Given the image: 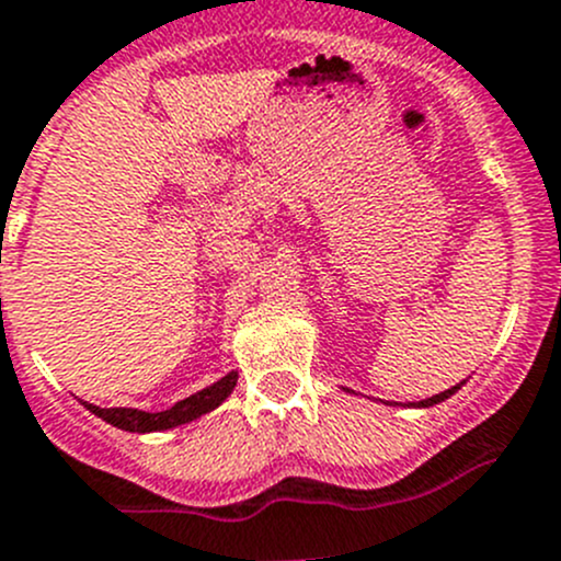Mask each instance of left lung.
I'll return each mask as SVG.
<instances>
[{"label":"left lung","mask_w":561,"mask_h":561,"mask_svg":"<svg viewBox=\"0 0 561 561\" xmlns=\"http://www.w3.org/2000/svg\"><path fill=\"white\" fill-rule=\"evenodd\" d=\"M462 386H466V380L457 382V386H451L449 391L435 393V397H430V399H421V402H408V404H402V402H382V404H393V408H432V404H440V402H446V399H449V397H455V393L460 391ZM346 391H350V388H346Z\"/></svg>","instance_id":"left-lung-1"}]
</instances>
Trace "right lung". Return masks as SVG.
<instances>
[{
    "mask_svg": "<svg viewBox=\"0 0 561 561\" xmlns=\"http://www.w3.org/2000/svg\"><path fill=\"white\" fill-rule=\"evenodd\" d=\"M239 371H228L226 377H220L217 382L206 386L204 391L192 393V397L175 402L170 410H162V413H146V410L137 408H95V404L82 402L84 408L93 415H99L106 424L117 426V430L137 432V435H146V432H164L173 430V426L190 424V421L201 419V415L211 413L215 408H220L231 391L237 388Z\"/></svg>",
    "mask_w": 561,
    "mask_h": 561,
    "instance_id": "obj_1",
    "label": "right lung"
}]
</instances>
